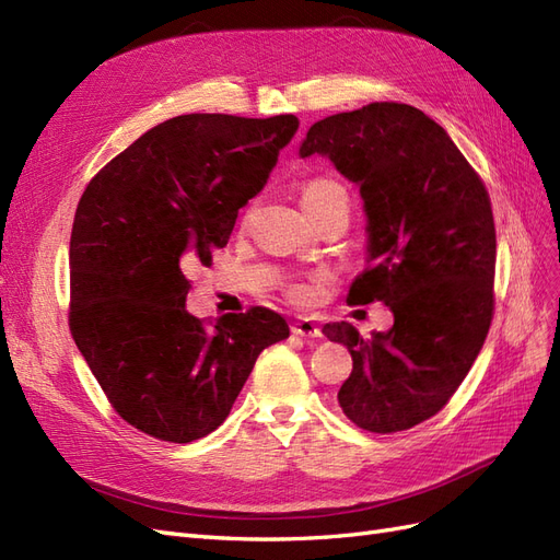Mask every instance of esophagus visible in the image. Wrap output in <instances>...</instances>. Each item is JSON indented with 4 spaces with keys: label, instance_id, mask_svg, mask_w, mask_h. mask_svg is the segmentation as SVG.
I'll return each instance as SVG.
<instances>
[{
    "label": "esophagus",
    "instance_id": "34e87169",
    "mask_svg": "<svg viewBox=\"0 0 560 560\" xmlns=\"http://www.w3.org/2000/svg\"><path fill=\"white\" fill-rule=\"evenodd\" d=\"M292 334L294 336H303V338H319L322 331L319 327L315 325L313 319H296L292 325Z\"/></svg>",
    "mask_w": 560,
    "mask_h": 560
}]
</instances>
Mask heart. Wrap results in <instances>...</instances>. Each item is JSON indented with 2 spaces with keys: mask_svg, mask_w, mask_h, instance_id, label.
<instances>
[{
  "mask_svg": "<svg viewBox=\"0 0 560 560\" xmlns=\"http://www.w3.org/2000/svg\"><path fill=\"white\" fill-rule=\"evenodd\" d=\"M334 200L348 202V194L341 184H336L331 179H313L301 189V202L306 212L317 210L322 206H329V202H334ZM290 294L294 299H306L311 294V290L306 284H294V287H290Z\"/></svg>",
  "mask_w": 560,
  "mask_h": 560,
  "instance_id": "1",
  "label": "heart"
}]
</instances>
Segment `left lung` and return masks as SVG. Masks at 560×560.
<instances>
[{"mask_svg":"<svg viewBox=\"0 0 560 560\" xmlns=\"http://www.w3.org/2000/svg\"><path fill=\"white\" fill-rule=\"evenodd\" d=\"M327 156L360 186L366 264L348 301H383L395 325L362 338L322 329L352 354L338 404L354 425L389 434L432 418L457 389L493 319L490 198L448 132L411 105L371 103L313 124L299 156Z\"/></svg>","mask_w":560,"mask_h":560,"instance_id":"obj_1","label":"left lung"}]
</instances>
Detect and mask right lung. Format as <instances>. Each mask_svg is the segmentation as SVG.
Wrapping results in <instances>:
<instances>
[{
  "instance_id": "right-lung-1",
  "label": "right lung",
  "mask_w": 560,
  "mask_h": 560,
  "mask_svg": "<svg viewBox=\"0 0 560 560\" xmlns=\"http://www.w3.org/2000/svg\"><path fill=\"white\" fill-rule=\"evenodd\" d=\"M299 118L184 114L147 130L83 191L70 241V329L126 422L189 444L226 420L259 352L290 336L268 308L212 329L186 313L184 268L210 266Z\"/></svg>"
}]
</instances>
